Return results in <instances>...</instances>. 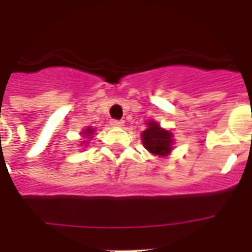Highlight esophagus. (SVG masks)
Returning a JSON list of instances; mask_svg holds the SVG:
<instances>
[{"instance_id": "esophagus-1", "label": "esophagus", "mask_w": 252, "mask_h": 252, "mask_svg": "<svg viewBox=\"0 0 252 252\" xmlns=\"http://www.w3.org/2000/svg\"><path fill=\"white\" fill-rule=\"evenodd\" d=\"M111 126H115V128H120V126H124V122H123V120H112V122H111Z\"/></svg>"}]
</instances>
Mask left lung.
<instances>
[{
	"instance_id": "1",
	"label": "left lung",
	"mask_w": 252,
	"mask_h": 252,
	"mask_svg": "<svg viewBox=\"0 0 252 252\" xmlns=\"http://www.w3.org/2000/svg\"><path fill=\"white\" fill-rule=\"evenodd\" d=\"M142 145L150 154L157 157H167L174 150V134L165 129L156 120L146 122V129L141 133Z\"/></svg>"
}]
</instances>
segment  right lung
Listing matches in <instances>:
<instances>
[{
	"label": "right lung",
	"mask_w": 252,
	"mask_h": 252,
	"mask_svg": "<svg viewBox=\"0 0 252 252\" xmlns=\"http://www.w3.org/2000/svg\"><path fill=\"white\" fill-rule=\"evenodd\" d=\"M94 132H95V128H91V126H87L86 129H84L82 132H81V137H84L85 140V141H82V144H86L85 148L87 146V142L94 137Z\"/></svg>",
	"instance_id": "obj_1"
}]
</instances>
